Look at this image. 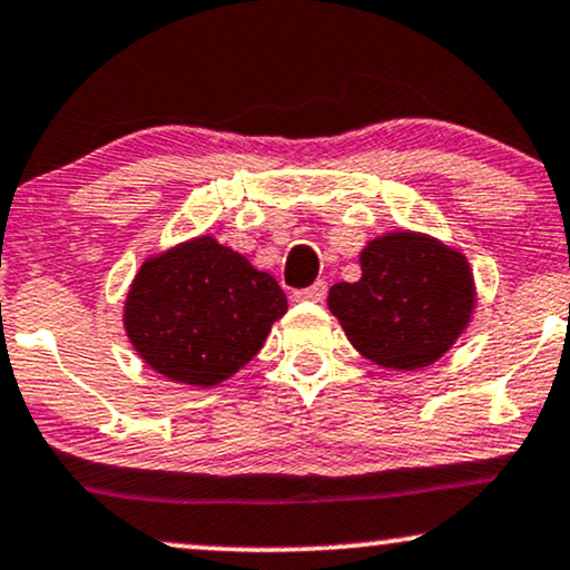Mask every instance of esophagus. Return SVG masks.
<instances>
[{
    "mask_svg": "<svg viewBox=\"0 0 570 570\" xmlns=\"http://www.w3.org/2000/svg\"><path fill=\"white\" fill-rule=\"evenodd\" d=\"M326 289H328L326 281H315V284L307 286V289L294 292V299H297V303H324Z\"/></svg>",
    "mask_w": 570,
    "mask_h": 570,
    "instance_id": "esophagus-1",
    "label": "esophagus"
}]
</instances>
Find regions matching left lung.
<instances>
[{"label":"left lung","mask_w":570,"mask_h":570,"mask_svg":"<svg viewBox=\"0 0 570 570\" xmlns=\"http://www.w3.org/2000/svg\"><path fill=\"white\" fill-rule=\"evenodd\" d=\"M363 276L328 292L347 340L387 368L430 366L468 326L475 289L468 259L416 233H390L361 252Z\"/></svg>","instance_id":"obj_1"}]
</instances>
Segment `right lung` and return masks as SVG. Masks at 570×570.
I'll use <instances>...</instances> for the list:
<instances>
[{"mask_svg":"<svg viewBox=\"0 0 570 570\" xmlns=\"http://www.w3.org/2000/svg\"><path fill=\"white\" fill-rule=\"evenodd\" d=\"M284 313L286 294L271 273L202 236L140 267L125 326L150 368L209 387L252 361Z\"/></svg>","mask_w":570,"mask_h":570,"instance_id":"add662e5","label":"right lung"}]
</instances>
